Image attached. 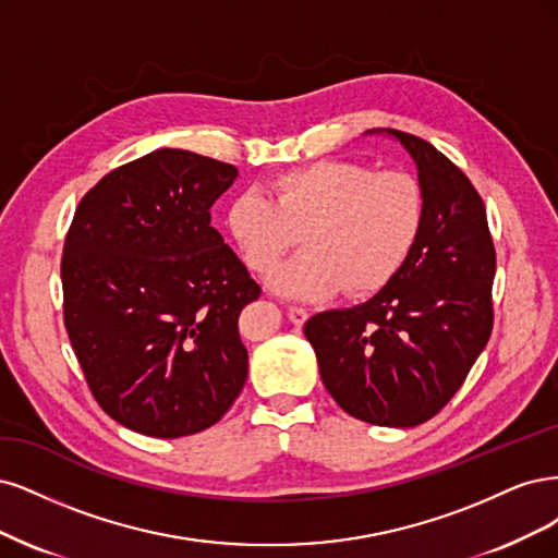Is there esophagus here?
<instances>
[{
  "label": "esophagus",
  "mask_w": 558,
  "mask_h": 558,
  "mask_svg": "<svg viewBox=\"0 0 558 558\" xmlns=\"http://www.w3.org/2000/svg\"><path fill=\"white\" fill-rule=\"evenodd\" d=\"M308 311L305 308H301V305H290V308H287V317H290V322L292 325H296V327H301L305 319H308Z\"/></svg>",
  "instance_id": "34e87169"
}]
</instances>
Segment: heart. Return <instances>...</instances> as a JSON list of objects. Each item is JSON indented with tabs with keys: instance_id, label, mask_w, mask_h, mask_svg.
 <instances>
[{
	"instance_id": "obj_1",
	"label": "heart",
	"mask_w": 558,
	"mask_h": 558,
	"mask_svg": "<svg viewBox=\"0 0 558 558\" xmlns=\"http://www.w3.org/2000/svg\"><path fill=\"white\" fill-rule=\"evenodd\" d=\"M424 222V192L405 171H371L319 159L271 175L264 194L233 196L225 227L243 262L268 276L301 233L305 253L271 276L276 292L325 299L385 290L405 264Z\"/></svg>"
}]
</instances>
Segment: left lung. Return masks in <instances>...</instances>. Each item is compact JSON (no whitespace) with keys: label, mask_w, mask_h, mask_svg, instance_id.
<instances>
[{"label":"left lung","mask_w":558,"mask_h":558,"mask_svg":"<svg viewBox=\"0 0 558 558\" xmlns=\"http://www.w3.org/2000/svg\"><path fill=\"white\" fill-rule=\"evenodd\" d=\"M373 134L393 136L415 161L422 231L385 290L311 317L303 333L322 383L348 415L408 428L438 415L487 345L496 250L482 196L454 161L420 136Z\"/></svg>","instance_id":"obj_1"}]
</instances>
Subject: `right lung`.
Masks as SVG:
<instances>
[{
	"mask_svg": "<svg viewBox=\"0 0 558 558\" xmlns=\"http://www.w3.org/2000/svg\"><path fill=\"white\" fill-rule=\"evenodd\" d=\"M236 175L159 148L106 173L71 220L64 327L101 410L136 434H199L245 385L239 315L262 287L210 227Z\"/></svg>",
	"mask_w": 558,
	"mask_h": 558,
	"instance_id": "obj_1",
	"label": "right lung"
}]
</instances>
